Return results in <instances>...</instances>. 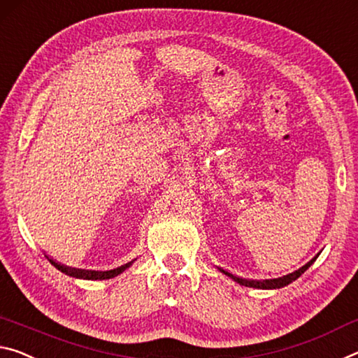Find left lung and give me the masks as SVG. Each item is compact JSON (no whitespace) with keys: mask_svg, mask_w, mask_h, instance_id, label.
Returning <instances> with one entry per match:
<instances>
[{"mask_svg":"<svg viewBox=\"0 0 358 358\" xmlns=\"http://www.w3.org/2000/svg\"><path fill=\"white\" fill-rule=\"evenodd\" d=\"M319 257V254L314 257V259L311 260V262H308L306 265L304 266H301L300 269H296V271H294V273H290V274H287V276H282V278H278V279H265V280H252V279H243V278H238V276H234V274H231V273H228V271H225V269H222V268H219L222 273L224 274H227L228 278H231L233 280H236L238 284H241V285H245V287H254V289H280V287H285V285H289L290 282H294V280H296L298 278L301 276V274L306 271V269L313 265V263L315 262V259H317Z\"/></svg>","mask_w":358,"mask_h":358,"instance_id":"obj_1","label":"left lung"}]
</instances>
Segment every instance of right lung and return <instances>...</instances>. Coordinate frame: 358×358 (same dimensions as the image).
<instances>
[{"label": "right lung", "instance_id": "add662e5", "mask_svg": "<svg viewBox=\"0 0 358 358\" xmlns=\"http://www.w3.org/2000/svg\"><path fill=\"white\" fill-rule=\"evenodd\" d=\"M47 259H49V257H47ZM49 262L58 269V271L68 274V276H71V278L89 279V280H103V279H110V278L119 276L120 273H124L127 268L131 266V263L134 260L128 262L127 265H122V266L115 268V269H109V271H89V269H78V268H71V266H64V265H62V263H58V262L52 260V259H49Z\"/></svg>", "mask_w": 358, "mask_h": 358}]
</instances>
